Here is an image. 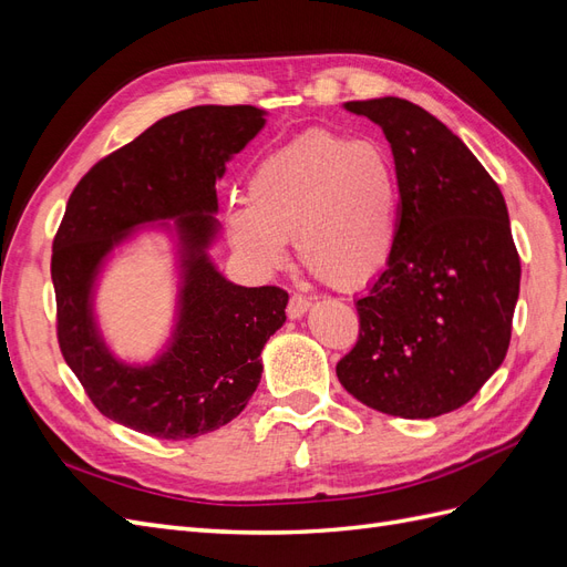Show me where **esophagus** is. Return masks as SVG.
<instances>
[{
  "mask_svg": "<svg viewBox=\"0 0 567 567\" xmlns=\"http://www.w3.org/2000/svg\"><path fill=\"white\" fill-rule=\"evenodd\" d=\"M307 310H310V298H305L300 293H293L288 298V307H286V315L290 319H300Z\"/></svg>",
  "mask_w": 567,
  "mask_h": 567,
  "instance_id": "1",
  "label": "esophagus"
}]
</instances>
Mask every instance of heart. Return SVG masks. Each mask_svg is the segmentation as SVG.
<instances>
[{"mask_svg":"<svg viewBox=\"0 0 567 567\" xmlns=\"http://www.w3.org/2000/svg\"><path fill=\"white\" fill-rule=\"evenodd\" d=\"M248 205L227 210L231 246L257 271L288 260L340 290L373 284L400 236V182L390 153L371 140L315 130L274 151L248 179Z\"/></svg>","mask_w":567,"mask_h":567,"instance_id":"b5f03b06","label":"heart"}]
</instances>
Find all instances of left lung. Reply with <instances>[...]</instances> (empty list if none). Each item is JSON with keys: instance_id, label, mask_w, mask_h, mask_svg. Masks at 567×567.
<instances>
[{"instance_id": "8db88e82", "label": "left lung", "mask_w": 567, "mask_h": 567, "mask_svg": "<svg viewBox=\"0 0 567 567\" xmlns=\"http://www.w3.org/2000/svg\"><path fill=\"white\" fill-rule=\"evenodd\" d=\"M390 142L400 236L390 267L357 300L359 338L336 373L352 398L402 419L471 402L502 367L520 290L506 200L435 115L406 99L348 101Z\"/></svg>"}]
</instances>
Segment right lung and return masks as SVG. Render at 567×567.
<instances>
[{
    "label": "right lung",
    "instance_id": "1",
    "mask_svg": "<svg viewBox=\"0 0 567 567\" xmlns=\"http://www.w3.org/2000/svg\"><path fill=\"white\" fill-rule=\"evenodd\" d=\"M265 127L255 106H196L167 115L101 158L73 188L51 250L56 338L92 404L158 440H192L227 425L260 383V352L286 321L277 286L227 281L208 260L225 163ZM177 218L183 244L181 319L148 368L117 363L100 340L91 286L103 257L134 227Z\"/></svg>",
    "mask_w": 567,
    "mask_h": 567
}]
</instances>
